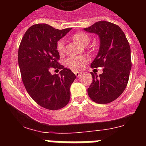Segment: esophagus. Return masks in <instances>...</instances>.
Masks as SVG:
<instances>
[{"label": "esophagus", "instance_id": "1", "mask_svg": "<svg viewBox=\"0 0 146 146\" xmlns=\"http://www.w3.org/2000/svg\"><path fill=\"white\" fill-rule=\"evenodd\" d=\"M74 74H75L76 77H80L81 74H82V72H74Z\"/></svg>", "mask_w": 146, "mask_h": 146}]
</instances>
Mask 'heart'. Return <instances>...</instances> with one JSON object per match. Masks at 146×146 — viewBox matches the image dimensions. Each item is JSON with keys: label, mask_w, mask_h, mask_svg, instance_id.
Instances as JSON below:
<instances>
[{"label": "heart", "mask_w": 146, "mask_h": 146, "mask_svg": "<svg viewBox=\"0 0 146 146\" xmlns=\"http://www.w3.org/2000/svg\"><path fill=\"white\" fill-rule=\"evenodd\" d=\"M72 38L74 42L79 44L83 45L88 44L90 42V38L86 33L83 32H77L72 36ZM57 50L60 53L64 52V40L60 39L57 43ZM88 59L86 56H72L69 58L66 61V65L73 69V70H78L83 68L85 65L88 63Z\"/></svg>", "instance_id": "obj_1"}]
</instances>
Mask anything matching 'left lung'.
I'll list each match as a JSON object with an SVG mask.
<instances>
[{
  "mask_svg": "<svg viewBox=\"0 0 146 146\" xmlns=\"http://www.w3.org/2000/svg\"><path fill=\"white\" fill-rule=\"evenodd\" d=\"M84 30L96 34L100 40L91 67L103 68L99 76L91 72L93 82L88 94L96 103L108 104L120 96L128 83L131 68L129 44L121 28L110 22L99 21Z\"/></svg>",
  "mask_w": 146,
  "mask_h": 146,
  "instance_id": "8db88e82",
  "label": "left lung"
}]
</instances>
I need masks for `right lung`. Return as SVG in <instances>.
<instances>
[{"label": "right lung", "instance_id": "add662e5", "mask_svg": "<svg viewBox=\"0 0 146 146\" xmlns=\"http://www.w3.org/2000/svg\"><path fill=\"white\" fill-rule=\"evenodd\" d=\"M72 28L55 29L47 24H36L25 32L18 50V64L27 92L38 105L56 110L70 99V86L76 78L71 69L60 65L57 43ZM61 69L51 75L49 68Z\"/></svg>", "mask_w": 146, "mask_h": 146}]
</instances>
